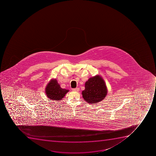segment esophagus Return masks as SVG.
I'll use <instances>...</instances> for the list:
<instances>
[{
	"label": "esophagus",
	"instance_id": "esophagus-1",
	"mask_svg": "<svg viewBox=\"0 0 156 156\" xmlns=\"http://www.w3.org/2000/svg\"><path fill=\"white\" fill-rule=\"evenodd\" d=\"M72 90L73 91H77V92H78V91H79V88L77 87V88H73Z\"/></svg>",
	"mask_w": 156,
	"mask_h": 156
}]
</instances>
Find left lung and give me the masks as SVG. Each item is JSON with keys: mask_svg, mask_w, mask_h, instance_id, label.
Returning <instances> with one entry per match:
<instances>
[{"mask_svg": "<svg viewBox=\"0 0 156 156\" xmlns=\"http://www.w3.org/2000/svg\"><path fill=\"white\" fill-rule=\"evenodd\" d=\"M108 90L105 81L101 76L90 77L85 82V90L82 91L84 100L90 104H95L105 99Z\"/></svg>", "mask_w": 156, "mask_h": 156, "instance_id": "obj_1", "label": "left lung"}]
</instances>
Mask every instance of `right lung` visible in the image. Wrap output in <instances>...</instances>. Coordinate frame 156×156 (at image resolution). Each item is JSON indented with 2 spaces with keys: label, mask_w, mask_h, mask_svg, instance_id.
Segmentation results:
<instances>
[{
  "label": "right lung",
  "mask_w": 156,
  "mask_h": 156,
  "mask_svg": "<svg viewBox=\"0 0 156 156\" xmlns=\"http://www.w3.org/2000/svg\"><path fill=\"white\" fill-rule=\"evenodd\" d=\"M69 90L62 88L56 79H52L45 88V93L51 100L61 101Z\"/></svg>",
  "instance_id": "1"
}]
</instances>
